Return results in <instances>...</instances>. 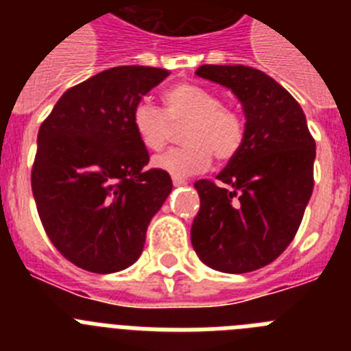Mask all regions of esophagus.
Instances as JSON below:
<instances>
[{"mask_svg":"<svg viewBox=\"0 0 351 351\" xmlns=\"http://www.w3.org/2000/svg\"><path fill=\"white\" fill-rule=\"evenodd\" d=\"M172 182H173V186H182V184H186V179L179 178V176H172Z\"/></svg>","mask_w":351,"mask_h":351,"instance_id":"obj_1","label":"esophagus"}]
</instances>
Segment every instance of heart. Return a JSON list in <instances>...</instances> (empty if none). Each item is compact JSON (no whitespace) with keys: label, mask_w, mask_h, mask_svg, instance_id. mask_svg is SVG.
I'll return each mask as SVG.
<instances>
[{"label":"heart","mask_w":351,"mask_h":351,"mask_svg":"<svg viewBox=\"0 0 351 351\" xmlns=\"http://www.w3.org/2000/svg\"><path fill=\"white\" fill-rule=\"evenodd\" d=\"M165 112L151 101H138L132 112V125L138 141L149 151H160L173 137V128L184 126L182 147L169 149L153 160L160 170L186 178L207 169L214 158L221 163L237 156L246 137L243 116L221 104L218 93L181 82L163 95Z\"/></svg>","instance_id":"heart-1"}]
</instances>
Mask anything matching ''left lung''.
Here are the masks:
<instances>
[{
  "instance_id": "1",
  "label": "left lung",
  "mask_w": 351,
  "mask_h": 351,
  "mask_svg": "<svg viewBox=\"0 0 351 351\" xmlns=\"http://www.w3.org/2000/svg\"><path fill=\"white\" fill-rule=\"evenodd\" d=\"M195 73L241 100L246 137L218 181L195 182L200 209L191 244L216 271H256L274 262L299 230L315 186V138L299 101L262 70L202 64Z\"/></svg>"
}]
</instances>
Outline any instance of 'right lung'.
I'll use <instances>...</instances> for the list:
<instances>
[{
	"instance_id": "add662e5",
	"label": "right lung",
	"mask_w": 351,
	"mask_h": 351,
	"mask_svg": "<svg viewBox=\"0 0 351 351\" xmlns=\"http://www.w3.org/2000/svg\"><path fill=\"white\" fill-rule=\"evenodd\" d=\"M169 75L165 68H108L64 91L40 126L31 169L36 210L56 250L84 271L132 265L172 191L169 172L147 169L132 125L135 105Z\"/></svg>"
}]
</instances>
